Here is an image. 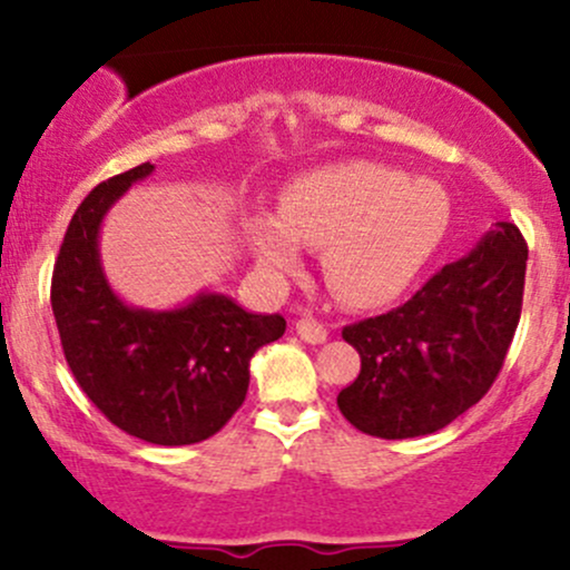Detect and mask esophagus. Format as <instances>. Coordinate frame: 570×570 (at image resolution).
<instances>
[{
	"mask_svg": "<svg viewBox=\"0 0 570 570\" xmlns=\"http://www.w3.org/2000/svg\"><path fill=\"white\" fill-rule=\"evenodd\" d=\"M294 332H297L299 340H305V343H324L326 340V326L322 322H316L313 316H303L294 322Z\"/></svg>",
	"mask_w": 570,
	"mask_h": 570,
	"instance_id": "1",
	"label": "esophagus"
}]
</instances>
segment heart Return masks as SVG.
<instances>
[{
  "label": "heart",
  "instance_id": "1",
  "mask_svg": "<svg viewBox=\"0 0 570 570\" xmlns=\"http://www.w3.org/2000/svg\"><path fill=\"white\" fill-rule=\"evenodd\" d=\"M450 200L434 181H410L399 168L348 160L294 179L278 214L246 219L259 271L289 278L303 267V246L324 248L330 289L356 307L394 299L442 244Z\"/></svg>",
  "mask_w": 570,
  "mask_h": 570
}]
</instances>
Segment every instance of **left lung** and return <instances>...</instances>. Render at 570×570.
Masks as SVG:
<instances>
[{
	"mask_svg": "<svg viewBox=\"0 0 570 570\" xmlns=\"http://www.w3.org/2000/svg\"><path fill=\"white\" fill-rule=\"evenodd\" d=\"M528 244L512 222L444 265L404 305L343 326L362 372L337 394L351 426L381 440L434 434L488 394L520 324Z\"/></svg>",
	"mask_w": 570,
	"mask_h": 570,
	"instance_id": "1",
	"label": "left lung"
}]
</instances>
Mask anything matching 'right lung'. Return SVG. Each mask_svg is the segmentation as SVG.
<instances>
[{
    "label": "right lung",
    "instance_id": "add662e5",
    "mask_svg": "<svg viewBox=\"0 0 570 570\" xmlns=\"http://www.w3.org/2000/svg\"><path fill=\"white\" fill-rule=\"evenodd\" d=\"M153 171L141 163L90 189L63 235L50 305L71 375L90 402L126 434L179 448L230 421L246 399L254 351L284 335L286 322L214 292L176 311H141L117 297L98 259V227Z\"/></svg>",
    "mask_w": 570,
    "mask_h": 570
}]
</instances>
